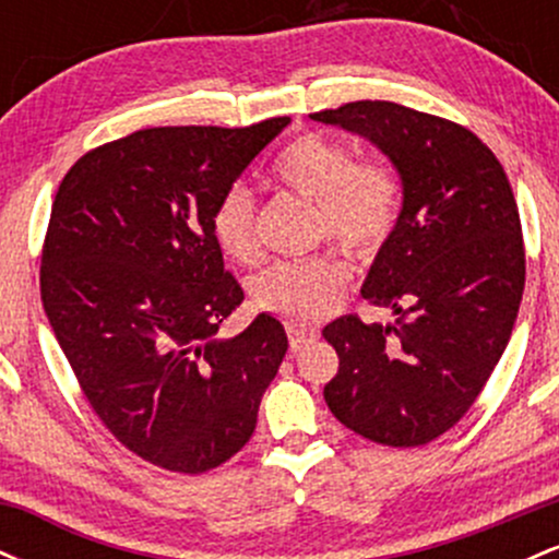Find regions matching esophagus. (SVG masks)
<instances>
[{
	"label": "esophagus",
	"instance_id": "34e87169",
	"mask_svg": "<svg viewBox=\"0 0 559 559\" xmlns=\"http://www.w3.org/2000/svg\"><path fill=\"white\" fill-rule=\"evenodd\" d=\"M286 333H288V344H292V352H299L301 346L316 342V336H318L316 331L301 329V325H297V323H288L286 325Z\"/></svg>",
	"mask_w": 559,
	"mask_h": 559
}]
</instances>
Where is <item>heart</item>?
Masks as SVG:
<instances>
[{
  "instance_id": "heart-1",
  "label": "heart",
  "mask_w": 559,
  "mask_h": 559,
  "mask_svg": "<svg viewBox=\"0 0 559 559\" xmlns=\"http://www.w3.org/2000/svg\"><path fill=\"white\" fill-rule=\"evenodd\" d=\"M275 186L312 202L318 239H331L357 258H370L400 223V178L378 159H355L344 144L320 133H301L275 157ZM210 230L230 260L260 258L254 197L243 186L217 199ZM346 267L331 254L310 260L275 262L252 281V301L262 312L288 323L310 325L331 316L344 297Z\"/></svg>"
}]
</instances>
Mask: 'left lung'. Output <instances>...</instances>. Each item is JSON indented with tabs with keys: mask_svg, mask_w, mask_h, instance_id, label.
Listing matches in <instances>:
<instances>
[{
	"mask_svg": "<svg viewBox=\"0 0 559 559\" xmlns=\"http://www.w3.org/2000/svg\"><path fill=\"white\" fill-rule=\"evenodd\" d=\"M310 118L373 141L404 186L400 223L362 284L400 318L325 325L338 373L323 396L368 441L423 447L457 426L510 342L525 286L515 194L489 146L439 115L362 99Z\"/></svg>",
	"mask_w": 559,
	"mask_h": 559,
	"instance_id": "obj_1",
	"label": "left lung"
}]
</instances>
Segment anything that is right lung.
Instances as JSON below:
<instances>
[{"instance_id": "1", "label": "right lung", "mask_w": 559, "mask_h": 559, "mask_svg": "<svg viewBox=\"0 0 559 559\" xmlns=\"http://www.w3.org/2000/svg\"><path fill=\"white\" fill-rule=\"evenodd\" d=\"M286 126L144 128L86 152L55 194L44 312L96 418L163 471L234 457L288 349L265 312L215 338L243 292L210 230L217 199Z\"/></svg>"}]
</instances>
